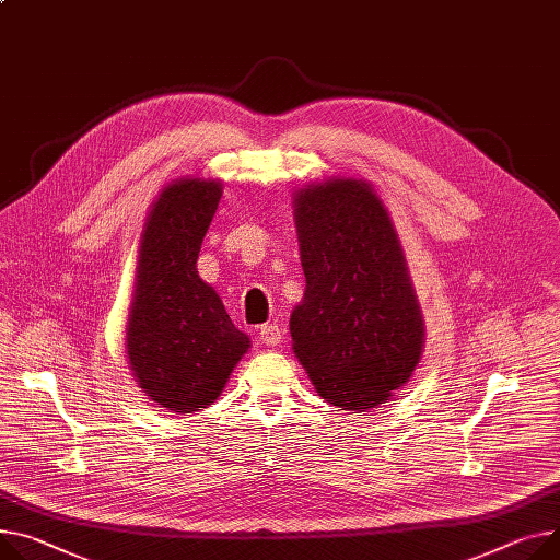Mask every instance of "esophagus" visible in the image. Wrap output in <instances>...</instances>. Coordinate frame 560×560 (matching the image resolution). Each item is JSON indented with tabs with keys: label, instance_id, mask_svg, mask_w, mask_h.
<instances>
[{
	"label": "esophagus",
	"instance_id": "esophagus-1",
	"mask_svg": "<svg viewBox=\"0 0 560 560\" xmlns=\"http://www.w3.org/2000/svg\"><path fill=\"white\" fill-rule=\"evenodd\" d=\"M257 334H260V340L265 342V346H280V342H282V329L276 325V323H269V325H262L260 327V331H257Z\"/></svg>",
	"mask_w": 560,
	"mask_h": 560
}]
</instances>
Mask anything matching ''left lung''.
Here are the masks:
<instances>
[{
	"instance_id": "8db88e82",
	"label": "left lung",
	"mask_w": 560,
	"mask_h": 560,
	"mask_svg": "<svg viewBox=\"0 0 560 560\" xmlns=\"http://www.w3.org/2000/svg\"><path fill=\"white\" fill-rule=\"evenodd\" d=\"M293 220L305 271L293 354L323 399L368 412L410 381L425 342L401 240L374 186L354 177L295 190Z\"/></svg>"
}]
</instances>
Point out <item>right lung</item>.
Returning <instances> with one entry per match:
<instances>
[{"instance_id": "right-lung-1", "label": "right lung", "mask_w": 560, "mask_h": 560, "mask_svg": "<svg viewBox=\"0 0 560 560\" xmlns=\"http://www.w3.org/2000/svg\"><path fill=\"white\" fill-rule=\"evenodd\" d=\"M220 199V179L170 182L152 201L141 231L125 354L145 397L170 412L210 406L250 348L218 291L197 271Z\"/></svg>"}]
</instances>
